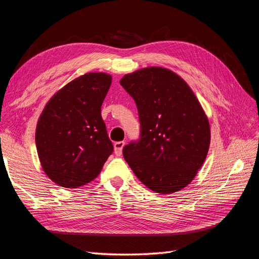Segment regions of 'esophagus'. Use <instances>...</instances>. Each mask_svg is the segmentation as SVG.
<instances>
[{"label": "esophagus", "instance_id": "obj_1", "mask_svg": "<svg viewBox=\"0 0 259 259\" xmlns=\"http://www.w3.org/2000/svg\"><path fill=\"white\" fill-rule=\"evenodd\" d=\"M124 145H125L124 142H116V143H114V153H115L116 156L122 155V150H123Z\"/></svg>", "mask_w": 259, "mask_h": 259}]
</instances>
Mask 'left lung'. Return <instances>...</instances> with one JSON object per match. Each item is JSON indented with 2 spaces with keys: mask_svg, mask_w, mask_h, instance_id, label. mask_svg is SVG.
I'll return each instance as SVG.
<instances>
[{
  "mask_svg": "<svg viewBox=\"0 0 259 259\" xmlns=\"http://www.w3.org/2000/svg\"><path fill=\"white\" fill-rule=\"evenodd\" d=\"M120 84L134 98L142 136L123 155L149 189L170 194L184 189L204 163L210 144L208 117L188 83L171 70L147 67Z\"/></svg>",
  "mask_w": 259,
  "mask_h": 259,
  "instance_id": "left-lung-1",
  "label": "left lung"
}]
</instances>
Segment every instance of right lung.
<instances>
[{
  "mask_svg": "<svg viewBox=\"0 0 259 259\" xmlns=\"http://www.w3.org/2000/svg\"><path fill=\"white\" fill-rule=\"evenodd\" d=\"M112 76L89 72L54 94L38 117L35 145L48 177L64 188L91 183L113 151L101 105Z\"/></svg>",
  "mask_w": 259,
  "mask_h": 259,
  "instance_id": "obj_1",
  "label": "right lung"
}]
</instances>
